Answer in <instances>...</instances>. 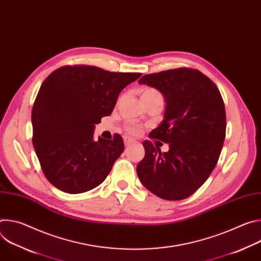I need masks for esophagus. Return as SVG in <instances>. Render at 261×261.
<instances>
[{
	"label": "esophagus",
	"mask_w": 261,
	"mask_h": 261,
	"mask_svg": "<svg viewBox=\"0 0 261 261\" xmlns=\"http://www.w3.org/2000/svg\"><path fill=\"white\" fill-rule=\"evenodd\" d=\"M124 142H125V145H126V146H129V145H132V144H135V143H136V141H135L134 139H132V138L128 137V136H125V137H124Z\"/></svg>",
	"instance_id": "obj_1"
}]
</instances>
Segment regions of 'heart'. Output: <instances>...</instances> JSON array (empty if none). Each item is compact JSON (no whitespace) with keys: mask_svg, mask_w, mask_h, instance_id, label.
I'll use <instances>...</instances> for the list:
<instances>
[{"mask_svg":"<svg viewBox=\"0 0 261 261\" xmlns=\"http://www.w3.org/2000/svg\"><path fill=\"white\" fill-rule=\"evenodd\" d=\"M152 98H162V97H161L160 93L156 89L145 88V89L142 90V92H141V99H152ZM125 128L132 135H138L141 132V130H142L140 125H138L137 123L132 122V121L127 122L126 125H125Z\"/></svg>","mask_w":261,"mask_h":261,"instance_id":"heart-1","label":"heart"}]
</instances>
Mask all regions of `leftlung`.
I'll return each mask as SVG.
<instances>
[{
  "mask_svg": "<svg viewBox=\"0 0 261 261\" xmlns=\"http://www.w3.org/2000/svg\"><path fill=\"white\" fill-rule=\"evenodd\" d=\"M138 84L159 90L165 99L164 119L150 137L167 142L169 150L162 153L156 143L144 141L137 175L162 199L187 198L212 173L224 142L226 115L219 89L189 68L146 74Z\"/></svg>",
  "mask_w": 261,
  "mask_h": 261,
  "instance_id": "1",
  "label": "left lung"
}]
</instances>
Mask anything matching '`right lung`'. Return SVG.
Here are the masks:
<instances>
[{"instance_id": "obj_1", "label": "right lung", "mask_w": 261, "mask_h": 261, "mask_svg": "<svg viewBox=\"0 0 261 261\" xmlns=\"http://www.w3.org/2000/svg\"><path fill=\"white\" fill-rule=\"evenodd\" d=\"M140 73L95 66H66L43 82L33 105V145L48 181L79 194L99 186L124 152V141L94 140L95 125L108 117L123 89Z\"/></svg>"}]
</instances>
